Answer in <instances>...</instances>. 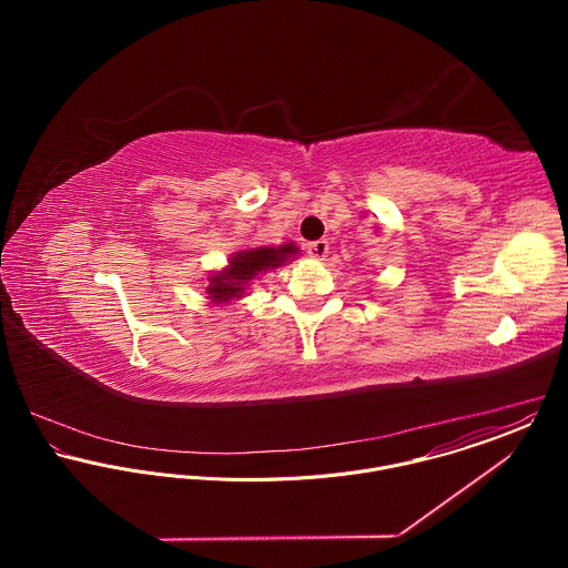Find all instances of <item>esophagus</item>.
I'll return each instance as SVG.
<instances>
[{
	"instance_id": "34e87169",
	"label": "esophagus",
	"mask_w": 568,
	"mask_h": 568,
	"mask_svg": "<svg viewBox=\"0 0 568 568\" xmlns=\"http://www.w3.org/2000/svg\"><path fill=\"white\" fill-rule=\"evenodd\" d=\"M327 241H315V243L306 244V253L311 255V257H315V260H324L325 255H327Z\"/></svg>"
}]
</instances>
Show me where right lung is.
<instances>
[{
    "label": "right lung",
    "instance_id": "right-lung-1",
    "mask_svg": "<svg viewBox=\"0 0 568 568\" xmlns=\"http://www.w3.org/2000/svg\"><path fill=\"white\" fill-rule=\"evenodd\" d=\"M293 253H297V246L293 243L282 244L277 248L273 246H257L251 251H241L230 260V266L223 273H216L210 277V300L221 304L230 302L232 297L243 295L246 282L257 275L260 271L275 268L282 262H286Z\"/></svg>",
    "mask_w": 568,
    "mask_h": 568
}]
</instances>
